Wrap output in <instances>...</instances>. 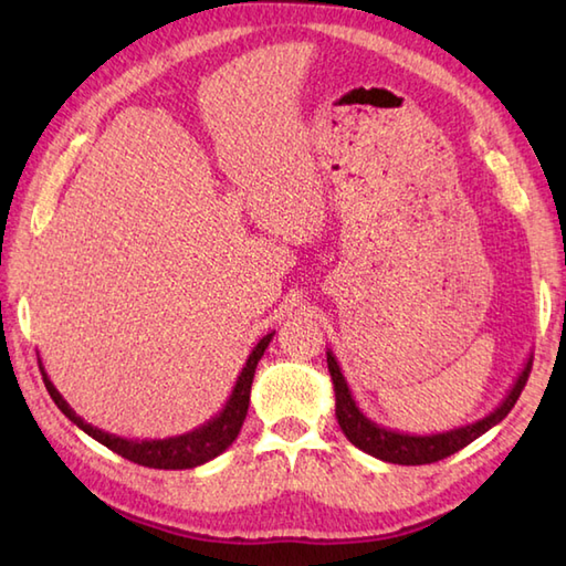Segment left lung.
<instances>
[{
  "mask_svg": "<svg viewBox=\"0 0 566 566\" xmlns=\"http://www.w3.org/2000/svg\"><path fill=\"white\" fill-rule=\"evenodd\" d=\"M326 355H328V371H331L333 391H335V418H338V426L345 432V438L350 440L355 448L377 457L381 462H391V464H430L467 448L469 442H474L479 436H484L489 428H494L511 413V408L515 406V401H518V396L525 387L527 377H531V367H533V357H527V363L521 375L515 377L506 399H503L489 416L474 420V423H467L462 428L432 432V436H408V432L384 428L359 411V406L355 403L350 394V387H347V381L343 377L338 359H335L331 350Z\"/></svg>",
  "mask_w": 566,
  "mask_h": 566,
  "instance_id": "1",
  "label": "left lung"
}]
</instances>
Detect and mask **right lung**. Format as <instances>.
Here are the masks:
<instances>
[{"mask_svg": "<svg viewBox=\"0 0 566 566\" xmlns=\"http://www.w3.org/2000/svg\"><path fill=\"white\" fill-rule=\"evenodd\" d=\"M274 333H268L264 338L252 347V353L248 357V363L240 371L235 379V387L228 396L226 406L221 408V413H216L207 423L185 432V436H175V438H165V440H130V438H118L114 432H106L90 426L87 420L80 418L75 411H72L70 403L63 399L53 381L48 379L45 369L41 365L43 371V381L45 389L51 394V399L55 401V406L63 411L72 423H75L80 430L87 432L90 438H94L97 442H102L104 448L114 450L116 454L126 457V460L143 464V467H153V469H191L199 467L203 462L213 460L219 457L223 450H228L233 444V440L238 438L240 428H243V420L248 416V406H250V387H252V377H255V369L260 357L268 350V345L272 340Z\"/></svg>", "mask_w": 566, "mask_h": 566, "instance_id": "1", "label": "right lung"}]
</instances>
